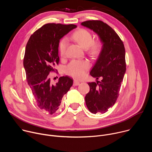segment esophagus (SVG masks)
<instances>
[{
    "label": "esophagus",
    "mask_w": 152,
    "mask_h": 152,
    "mask_svg": "<svg viewBox=\"0 0 152 152\" xmlns=\"http://www.w3.org/2000/svg\"><path fill=\"white\" fill-rule=\"evenodd\" d=\"M80 84V82H78L77 80H74V82H73V85L74 86H77V85H79Z\"/></svg>",
    "instance_id": "obj_1"
}]
</instances>
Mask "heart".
Returning a JSON list of instances; mask_svg holds the SVG:
<instances>
[{"instance_id":"heart-1","label":"heart","mask_w":152,"mask_h":152,"mask_svg":"<svg viewBox=\"0 0 152 152\" xmlns=\"http://www.w3.org/2000/svg\"><path fill=\"white\" fill-rule=\"evenodd\" d=\"M72 38L82 48L86 49L92 56L97 55L102 50V42L100 41H93V36L88 30L80 29L76 31L73 34ZM67 46V39H62L59 45V53L61 56H64L66 54ZM89 66V63L86 61H73L68 65L66 70L68 75L78 79L85 75Z\"/></svg>"}]
</instances>
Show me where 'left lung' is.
Returning <instances> with one entry per match:
<instances>
[{
    "mask_svg": "<svg viewBox=\"0 0 152 152\" xmlns=\"http://www.w3.org/2000/svg\"><path fill=\"white\" fill-rule=\"evenodd\" d=\"M81 25L94 32L102 44V50L90 75L96 82L88 83L90 91L85 99L89 111L103 114L115 103L126 66L123 42L109 25L100 20H89ZM99 77L101 81L97 80Z\"/></svg>",
    "mask_w": 152,
    "mask_h": 152,
    "instance_id": "8db88e82",
    "label": "left lung"
}]
</instances>
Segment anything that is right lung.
<instances>
[{
    "label": "right lung",
    "instance_id": "right-lung-1",
    "mask_svg": "<svg viewBox=\"0 0 152 152\" xmlns=\"http://www.w3.org/2000/svg\"><path fill=\"white\" fill-rule=\"evenodd\" d=\"M76 27L46 24L31 36L25 48L23 66L27 82L38 107L50 114L58 111L62 98L73 85V79L68 76L60 77L55 85H52L49 75L55 70L59 61L60 39Z\"/></svg>",
    "mask_w": 152,
    "mask_h": 152
}]
</instances>
